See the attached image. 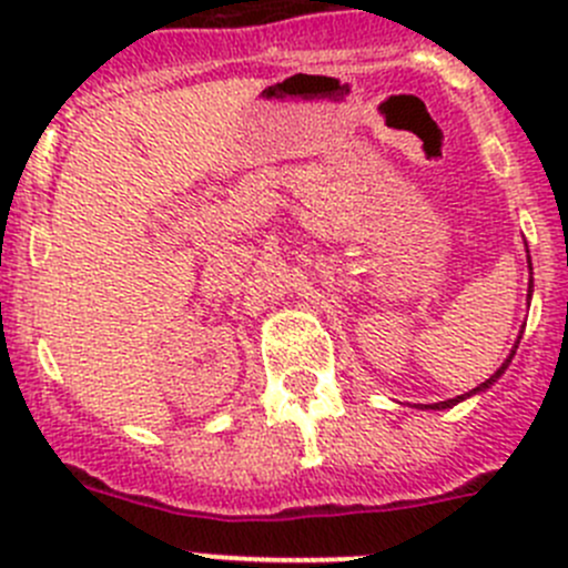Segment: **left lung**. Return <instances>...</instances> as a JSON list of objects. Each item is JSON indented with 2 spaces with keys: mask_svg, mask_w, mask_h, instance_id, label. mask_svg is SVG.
Wrapping results in <instances>:
<instances>
[{
  "mask_svg": "<svg viewBox=\"0 0 568 568\" xmlns=\"http://www.w3.org/2000/svg\"><path fill=\"white\" fill-rule=\"evenodd\" d=\"M530 291H532V280H530ZM530 296V294H528ZM514 352H517V346H514ZM514 352H511V357H514ZM511 357H508L506 359V363H503L500 365V368H497V374L495 376H491V379H486L484 382V385H478V387H475V390L473 393H480V390H486V387H489L491 385V382H497V376H500L503 374V371H506L508 368V363H511ZM467 395L469 393H464V395H456V398H448V400H439V404H432V406H426V409H450V406H456V404H459V400H464V398H467Z\"/></svg>",
  "mask_w": 568,
  "mask_h": 568,
  "instance_id": "obj_1",
  "label": "left lung"
}]
</instances>
